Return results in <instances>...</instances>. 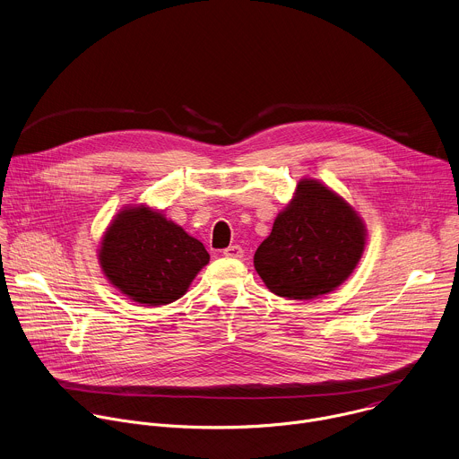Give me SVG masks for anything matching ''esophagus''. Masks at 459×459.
<instances>
[{
	"instance_id": "34e87169",
	"label": "esophagus",
	"mask_w": 459,
	"mask_h": 459,
	"mask_svg": "<svg viewBox=\"0 0 459 459\" xmlns=\"http://www.w3.org/2000/svg\"><path fill=\"white\" fill-rule=\"evenodd\" d=\"M223 254H225L227 257H241V255H243V248H241L239 245H230V247H227V248L223 250Z\"/></svg>"
}]
</instances>
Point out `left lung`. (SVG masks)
<instances>
[{"instance_id":"left-lung-1","label":"left lung","mask_w":459,"mask_h":459,"mask_svg":"<svg viewBox=\"0 0 459 459\" xmlns=\"http://www.w3.org/2000/svg\"><path fill=\"white\" fill-rule=\"evenodd\" d=\"M365 245L358 211L331 186L303 178L257 247L254 269L276 296L307 301L336 290L358 267Z\"/></svg>"}]
</instances>
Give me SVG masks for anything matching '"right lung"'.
<instances>
[{
    "mask_svg": "<svg viewBox=\"0 0 459 459\" xmlns=\"http://www.w3.org/2000/svg\"><path fill=\"white\" fill-rule=\"evenodd\" d=\"M209 259L200 239L145 204L123 207L98 247V264L108 283L143 307L179 299Z\"/></svg>",
    "mask_w": 459,
    "mask_h": 459,
    "instance_id": "right-lung-1",
    "label": "right lung"
}]
</instances>
